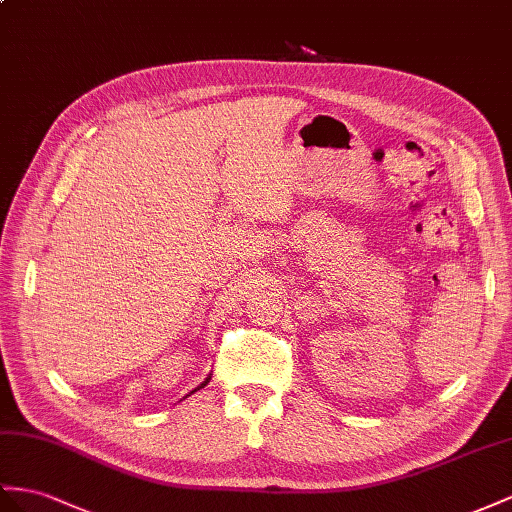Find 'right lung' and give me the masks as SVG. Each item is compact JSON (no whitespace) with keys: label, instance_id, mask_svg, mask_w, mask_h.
<instances>
[{"label":"right lung","instance_id":"obj_1","mask_svg":"<svg viewBox=\"0 0 512 512\" xmlns=\"http://www.w3.org/2000/svg\"><path fill=\"white\" fill-rule=\"evenodd\" d=\"M209 381H212V374H207V378H205V381H203V383H201L199 387H196V389H192L190 393H194V391H199V389H203V387H205V385H207ZM190 393H188V396H190ZM188 396H186V398H188Z\"/></svg>","mask_w":512,"mask_h":512}]
</instances>
